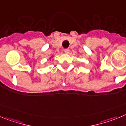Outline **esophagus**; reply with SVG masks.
<instances>
[{"mask_svg": "<svg viewBox=\"0 0 126 126\" xmlns=\"http://www.w3.org/2000/svg\"><path fill=\"white\" fill-rule=\"evenodd\" d=\"M64 53L68 54V53L70 52V49H64Z\"/></svg>", "mask_w": 126, "mask_h": 126, "instance_id": "1", "label": "esophagus"}]
</instances>
